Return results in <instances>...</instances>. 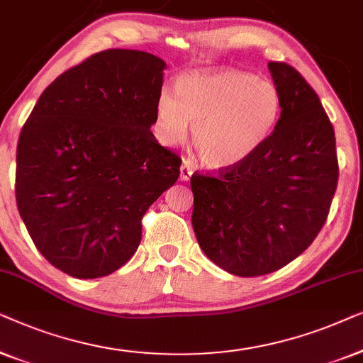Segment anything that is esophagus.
<instances>
[{"mask_svg":"<svg viewBox=\"0 0 363 363\" xmlns=\"http://www.w3.org/2000/svg\"><path fill=\"white\" fill-rule=\"evenodd\" d=\"M192 172H194V166L191 164V162L184 161L182 166H181V181H189V179H191Z\"/></svg>","mask_w":363,"mask_h":363,"instance_id":"esophagus-1","label":"esophagus"}]
</instances>
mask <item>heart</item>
<instances>
[{"instance_id":"obj_1","label":"heart","mask_w":363,"mask_h":363,"mask_svg":"<svg viewBox=\"0 0 363 363\" xmlns=\"http://www.w3.org/2000/svg\"><path fill=\"white\" fill-rule=\"evenodd\" d=\"M281 96L269 80L240 70L189 74L176 95L162 91L157 125L167 145H179L192 126V141L203 164L230 169L250 160L277 126Z\"/></svg>"}]
</instances>
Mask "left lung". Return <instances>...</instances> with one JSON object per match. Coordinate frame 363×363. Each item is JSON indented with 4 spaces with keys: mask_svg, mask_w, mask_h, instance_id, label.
Listing matches in <instances>:
<instances>
[{
    "mask_svg": "<svg viewBox=\"0 0 363 363\" xmlns=\"http://www.w3.org/2000/svg\"><path fill=\"white\" fill-rule=\"evenodd\" d=\"M281 115L242 164L191 177L202 252L237 277H262L299 257L328 220L339 179L333 123L298 70L268 62Z\"/></svg>",
    "mask_w": 363,
    "mask_h": 363,
    "instance_id": "1",
    "label": "left lung"
}]
</instances>
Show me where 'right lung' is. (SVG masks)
<instances>
[{"mask_svg":"<svg viewBox=\"0 0 363 363\" xmlns=\"http://www.w3.org/2000/svg\"><path fill=\"white\" fill-rule=\"evenodd\" d=\"M164 60L108 49L60 74L19 135L16 203L35 248L91 279L135 255L141 218L179 177L181 157L151 133Z\"/></svg>","mask_w":363,"mask_h":363,"instance_id":"1","label":"right lung"}]
</instances>
